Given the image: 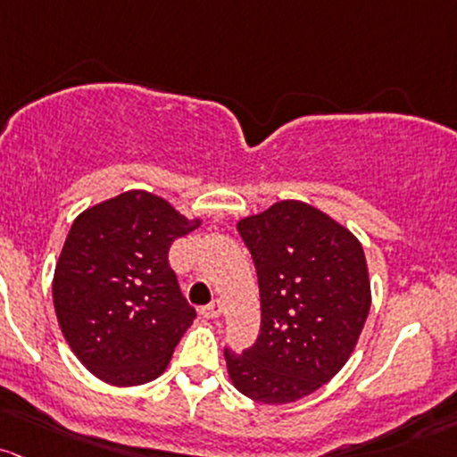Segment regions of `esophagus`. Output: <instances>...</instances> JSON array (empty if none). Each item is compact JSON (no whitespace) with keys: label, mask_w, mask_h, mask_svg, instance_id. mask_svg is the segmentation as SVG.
<instances>
[{"label":"esophagus","mask_w":457,"mask_h":457,"mask_svg":"<svg viewBox=\"0 0 457 457\" xmlns=\"http://www.w3.org/2000/svg\"><path fill=\"white\" fill-rule=\"evenodd\" d=\"M199 314H202L204 319H219L220 314H223V305L217 299V302H212L210 305H205V308L199 310Z\"/></svg>","instance_id":"esophagus-1"}]
</instances>
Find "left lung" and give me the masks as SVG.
I'll return each mask as SVG.
<instances>
[{"mask_svg":"<svg viewBox=\"0 0 457 457\" xmlns=\"http://www.w3.org/2000/svg\"><path fill=\"white\" fill-rule=\"evenodd\" d=\"M260 286L262 323L243 353L225 349L237 390L258 403L308 397L345 367L370 310L360 240L314 205L286 199L238 220Z\"/></svg>","mask_w":457,"mask_h":457,"instance_id":"8db88e82","label":"left lung"}]
</instances>
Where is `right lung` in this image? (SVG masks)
Returning <instances> with one entry per match:
<instances>
[{"instance_id": "obj_1", "label": "right lung", "mask_w": 457, "mask_h": 457, "mask_svg": "<svg viewBox=\"0 0 457 457\" xmlns=\"http://www.w3.org/2000/svg\"><path fill=\"white\" fill-rule=\"evenodd\" d=\"M199 225L147 190H128L73 220L54 270V308L95 378L140 386L164 373L197 317L169 267V247Z\"/></svg>"}]
</instances>
